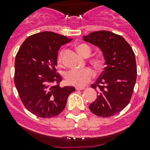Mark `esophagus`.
<instances>
[{
	"label": "esophagus",
	"instance_id": "obj_1",
	"mask_svg": "<svg viewBox=\"0 0 150 150\" xmlns=\"http://www.w3.org/2000/svg\"><path fill=\"white\" fill-rule=\"evenodd\" d=\"M83 89H84V87L76 86V91H79V90H83Z\"/></svg>",
	"mask_w": 150,
	"mask_h": 150
}]
</instances>
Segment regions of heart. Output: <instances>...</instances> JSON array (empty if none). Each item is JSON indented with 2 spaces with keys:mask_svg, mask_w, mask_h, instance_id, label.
<instances>
[{
  "mask_svg": "<svg viewBox=\"0 0 150 150\" xmlns=\"http://www.w3.org/2000/svg\"><path fill=\"white\" fill-rule=\"evenodd\" d=\"M76 50L82 56L88 57L91 54V48L88 45L81 43L76 46ZM58 63L60 66L63 65V58L62 52H61L58 58ZM94 65L97 68H100L102 66L100 61L96 60L93 62ZM95 76L93 71L90 68H86L84 70H71L66 73L65 79L67 84L71 86H76L78 87H83L87 84Z\"/></svg>",
  "mask_w": 150,
  "mask_h": 150,
  "instance_id": "obj_1",
  "label": "heart"
}]
</instances>
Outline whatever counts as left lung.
Segmentation results:
<instances>
[{"instance_id":"1","label":"left lung","mask_w":150,"mask_h":150,"mask_svg":"<svg viewBox=\"0 0 150 150\" xmlns=\"http://www.w3.org/2000/svg\"><path fill=\"white\" fill-rule=\"evenodd\" d=\"M83 40L100 48L106 67L91 88L98 91L96 100L89 105L94 114L110 117L129 104L137 79L135 55L120 35L99 30L83 36Z\"/></svg>"}]
</instances>
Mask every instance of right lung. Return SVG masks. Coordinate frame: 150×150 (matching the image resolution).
Listing matches in <instances>:
<instances>
[{"mask_svg":"<svg viewBox=\"0 0 150 150\" xmlns=\"http://www.w3.org/2000/svg\"><path fill=\"white\" fill-rule=\"evenodd\" d=\"M72 39L51 31L29 36L15 59L14 83L22 104L40 118H51L62 112L74 86L61 87L56 73L58 52Z\"/></svg>","mask_w":150,"mask_h":150,"instance_id":"right-lung-1","label":"right lung"}]
</instances>
